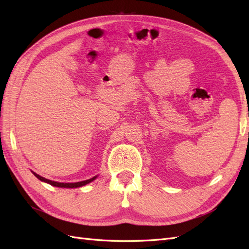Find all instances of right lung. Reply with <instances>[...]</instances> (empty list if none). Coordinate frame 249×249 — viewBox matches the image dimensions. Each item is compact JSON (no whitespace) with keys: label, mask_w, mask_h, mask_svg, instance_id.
Segmentation results:
<instances>
[{"label":"right lung","mask_w":249,"mask_h":249,"mask_svg":"<svg viewBox=\"0 0 249 249\" xmlns=\"http://www.w3.org/2000/svg\"><path fill=\"white\" fill-rule=\"evenodd\" d=\"M33 174L37 177V178L39 179V180H41V181H45V182H47V183H49V184H51V186H54V187H59V188H79V187H82V186H85V184H88V183H89L90 181H93L97 176H95V177H93V178H89V179H88V180H83V181H79V182H72V183H65V182H57V181H52V180H49V179H46V178H44V177H41V176H39L38 174H36V173H34L33 172Z\"/></svg>","instance_id":"1"}]
</instances>
